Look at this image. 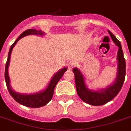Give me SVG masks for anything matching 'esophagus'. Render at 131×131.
<instances>
[{"instance_id":"1","label":"esophagus","mask_w":131,"mask_h":131,"mask_svg":"<svg viewBox=\"0 0 131 131\" xmlns=\"http://www.w3.org/2000/svg\"><path fill=\"white\" fill-rule=\"evenodd\" d=\"M75 66H76V62L75 61H71L68 64V67H69V69H71V68L74 67Z\"/></svg>"}]
</instances>
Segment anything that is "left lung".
<instances>
[{"label":"left lung","instance_id":"obj_1","mask_svg":"<svg viewBox=\"0 0 131 131\" xmlns=\"http://www.w3.org/2000/svg\"><path fill=\"white\" fill-rule=\"evenodd\" d=\"M108 32L110 34L112 41L118 47L117 54V75L114 82L110 84V86L105 88H101L96 90H91L88 88L85 78L82 71L77 67L73 69L75 79L77 93L81 99L91 105H103L113 99L119 93L125 79L126 62L124 59L121 43L110 30H108Z\"/></svg>","mask_w":131,"mask_h":131}]
</instances>
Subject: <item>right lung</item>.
Returning <instances> with one entry per match:
<instances>
[{
	"mask_svg": "<svg viewBox=\"0 0 131 131\" xmlns=\"http://www.w3.org/2000/svg\"><path fill=\"white\" fill-rule=\"evenodd\" d=\"M45 34V32L42 30H37L35 29H28L23 32L10 47L9 53H8V58H7V61L6 62V65H5V82H6V85H7V89L9 90V93L17 103H19L21 105H23L24 106H26L28 107H43L46 104L48 103L53 97L54 88H55L56 84L58 82V81L61 79V78L64 73V72L67 70V67L62 68L61 69H60L58 71L56 72L53 75L47 87L45 88V89L42 90L38 92L32 94L19 93V92H17L15 90H13L12 88L11 87V85H10L11 82H10L8 69H9V64H10L11 51H12V49L15 45V44L17 43L19 40H20L21 38L25 37V36L35 35L43 37Z\"/></svg>",
	"mask_w": 131,
	"mask_h": 131,
	"instance_id": "obj_1",
	"label": "right lung"
}]
</instances>
